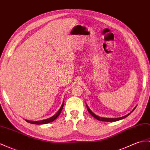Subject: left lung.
<instances>
[{"label":"left lung","mask_w":150,"mask_h":150,"mask_svg":"<svg viewBox=\"0 0 150 150\" xmlns=\"http://www.w3.org/2000/svg\"><path fill=\"white\" fill-rule=\"evenodd\" d=\"M86 107H87V109H88V110L89 111V112L90 114H91V115L92 116H93L94 117L96 118V120H99V121H107V122H114V121H119V120H123V119H124V118L127 117L128 116H129V115H130L132 112H133V111L135 110V108H136V107H137V106H135V107L134 108V109L132 110L130 113L127 114V115H125V116H124L120 117L109 118V117H100V116H97V115H96L95 113H93V112H92V111L91 110V109H89V107H88V105H87L86 103Z\"/></svg>","instance_id":"left-lung-1"}]
</instances>
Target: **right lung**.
<instances>
[{"instance_id":"right-lung-1","label":"right lung","mask_w":150,"mask_h":150,"mask_svg":"<svg viewBox=\"0 0 150 150\" xmlns=\"http://www.w3.org/2000/svg\"><path fill=\"white\" fill-rule=\"evenodd\" d=\"M64 100L63 101V102H62L60 109H59L57 112L55 113L53 116L50 117V118H48V119L41 120V121H29V120H25V121L28 123H30L31 124H36V125H43V124H47L48 123L52 122V121H54L55 119H56V118L59 116L60 113L61 112L62 108H63V106H64Z\"/></svg>"}]
</instances>
